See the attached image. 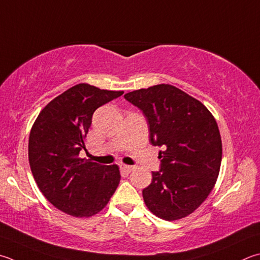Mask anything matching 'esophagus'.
<instances>
[{"mask_svg":"<svg viewBox=\"0 0 260 260\" xmlns=\"http://www.w3.org/2000/svg\"><path fill=\"white\" fill-rule=\"evenodd\" d=\"M120 168H121V171H124L125 173H131L135 169L134 166H128V165H121Z\"/></svg>","mask_w":260,"mask_h":260,"instance_id":"34e87169","label":"esophagus"}]
</instances>
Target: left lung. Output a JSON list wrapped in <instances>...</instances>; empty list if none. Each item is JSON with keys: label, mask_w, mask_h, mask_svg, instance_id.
I'll return each mask as SVG.
<instances>
[{"label": "left lung", "mask_w": 260, "mask_h": 260, "mask_svg": "<svg viewBox=\"0 0 260 260\" xmlns=\"http://www.w3.org/2000/svg\"><path fill=\"white\" fill-rule=\"evenodd\" d=\"M143 112L150 142L159 151L160 171L142 191L146 207L165 220L192 214L218 177L221 139L210 111L173 85L159 84L124 95Z\"/></svg>", "instance_id": "obj_1"}]
</instances>
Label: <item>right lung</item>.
Here are the masks:
<instances>
[{
	"label": "right lung",
	"instance_id": "right-lung-1",
	"mask_svg": "<svg viewBox=\"0 0 260 260\" xmlns=\"http://www.w3.org/2000/svg\"><path fill=\"white\" fill-rule=\"evenodd\" d=\"M122 93L77 84L45 106L31 127L28 158L32 176L46 199L66 214H98L119 184L117 165L106 166L78 155L85 149L94 111Z\"/></svg>",
	"mask_w": 260,
	"mask_h": 260
}]
</instances>
